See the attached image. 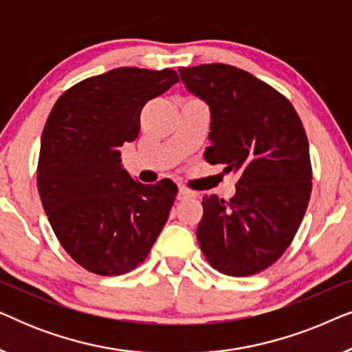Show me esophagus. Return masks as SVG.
Instances as JSON below:
<instances>
[{"instance_id": "34e87169", "label": "esophagus", "mask_w": 352, "mask_h": 352, "mask_svg": "<svg viewBox=\"0 0 352 352\" xmlns=\"http://www.w3.org/2000/svg\"><path fill=\"white\" fill-rule=\"evenodd\" d=\"M195 192H192L190 189H187V187L181 186L179 187V192H177V199L179 200H184V199H189V197H194Z\"/></svg>"}]
</instances>
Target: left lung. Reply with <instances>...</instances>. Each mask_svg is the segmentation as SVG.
Returning <instances> with one entry per match:
<instances>
[{
	"mask_svg": "<svg viewBox=\"0 0 352 352\" xmlns=\"http://www.w3.org/2000/svg\"><path fill=\"white\" fill-rule=\"evenodd\" d=\"M186 88L211 112L205 160L237 175L230 200L204 197L197 239L206 261L226 276L272 266L293 242L312 190L309 142L285 96L226 64L179 67Z\"/></svg>",
	"mask_w": 352,
	"mask_h": 352,
	"instance_id": "8db88e82",
	"label": "left lung"
}]
</instances>
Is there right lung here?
Returning a JSON list of instances; mask_svg holds the SVG:
<instances>
[{
  "label": "right lung",
  "mask_w": 352,
  "mask_h": 352,
  "mask_svg": "<svg viewBox=\"0 0 352 352\" xmlns=\"http://www.w3.org/2000/svg\"><path fill=\"white\" fill-rule=\"evenodd\" d=\"M177 81L173 69L122 67L72 86L47 117L38 192L57 240L86 271H133L166 224L177 186L134 181L118 147L138 138L144 105Z\"/></svg>",
  "instance_id": "1"
}]
</instances>
